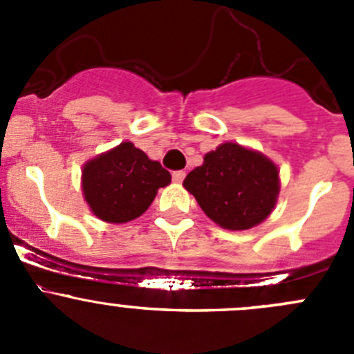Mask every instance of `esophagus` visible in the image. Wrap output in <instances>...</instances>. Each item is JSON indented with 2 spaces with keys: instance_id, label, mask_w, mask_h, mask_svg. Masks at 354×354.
I'll use <instances>...</instances> for the list:
<instances>
[{
  "instance_id": "obj_1",
  "label": "esophagus",
  "mask_w": 354,
  "mask_h": 354,
  "mask_svg": "<svg viewBox=\"0 0 354 354\" xmlns=\"http://www.w3.org/2000/svg\"><path fill=\"white\" fill-rule=\"evenodd\" d=\"M185 176H187V173H185V171H174L173 173V180L176 181V183H181V181L185 180Z\"/></svg>"
}]
</instances>
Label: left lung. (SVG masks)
<instances>
[{
	"label": "left lung",
	"instance_id": "8db88e82",
	"mask_svg": "<svg viewBox=\"0 0 354 354\" xmlns=\"http://www.w3.org/2000/svg\"><path fill=\"white\" fill-rule=\"evenodd\" d=\"M203 212L226 230H250L274 209L279 194L276 164L227 142L203 157L183 181Z\"/></svg>",
	"mask_w": 354,
	"mask_h": 354
}]
</instances>
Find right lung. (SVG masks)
Listing matches in <instances>:
<instances>
[{
    "mask_svg": "<svg viewBox=\"0 0 354 354\" xmlns=\"http://www.w3.org/2000/svg\"><path fill=\"white\" fill-rule=\"evenodd\" d=\"M82 187L92 212L106 223H128L142 216L159 188L171 181L169 171L151 160L131 142L85 164Z\"/></svg>",
    "mask_w": 354,
    "mask_h": 354,
    "instance_id": "right-lung-1",
    "label": "right lung"
}]
</instances>
